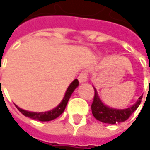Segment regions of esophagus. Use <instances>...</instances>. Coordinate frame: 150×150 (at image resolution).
<instances>
[{"label":"esophagus","mask_w":150,"mask_h":150,"mask_svg":"<svg viewBox=\"0 0 150 150\" xmlns=\"http://www.w3.org/2000/svg\"><path fill=\"white\" fill-rule=\"evenodd\" d=\"M78 80L80 83L87 82L88 81V73L87 72H82L78 76Z\"/></svg>","instance_id":"34e87169"}]
</instances>
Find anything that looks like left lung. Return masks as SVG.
<instances>
[{"mask_svg":"<svg viewBox=\"0 0 150 150\" xmlns=\"http://www.w3.org/2000/svg\"><path fill=\"white\" fill-rule=\"evenodd\" d=\"M93 89H94V97H93V102L92 103V112L96 120L104 123L116 124V123L125 122L137 110L142 99V95H141L133 105L125 109L112 108L103 103V102L101 100L100 96L98 95L96 88L93 87Z\"/></svg>","mask_w":150,"mask_h":150,"instance_id":"1","label":"left lung"}]
</instances>
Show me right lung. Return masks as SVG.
I'll list each match as a JSON object with an SVG mask.
<instances>
[{
    "label": "right lung",
    "mask_w": 150,
    "mask_h": 150,
    "mask_svg": "<svg viewBox=\"0 0 150 150\" xmlns=\"http://www.w3.org/2000/svg\"><path fill=\"white\" fill-rule=\"evenodd\" d=\"M78 85H79L78 80L74 79L70 83V85L68 86V88L67 89L65 96H64V98H63V100L61 101V103L56 108L52 109V110H50V111L43 112H28V111L23 110V109L20 108L19 106H17V105H16V107L26 117H28V118L33 119V120H39V122H49V120L57 119L58 116H60L63 112H64L65 109L67 107V103H68V101L70 99L72 93H74V90H76V88L78 87Z\"/></svg>",
    "instance_id": "obj_1"
}]
</instances>
